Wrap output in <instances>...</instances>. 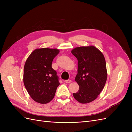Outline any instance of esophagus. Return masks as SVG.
<instances>
[{"label":"esophagus","mask_w":132,"mask_h":132,"mask_svg":"<svg viewBox=\"0 0 132 132\" xmlns=\"http://www.w3.org/2000/svg\"><path fill=\"white\" fill-rule=\"evenodd\" d=\"M65 82L66 83H70V82H71V80H66L65 81Z\"/></svg>","instance_id":"1"}]
</instances>
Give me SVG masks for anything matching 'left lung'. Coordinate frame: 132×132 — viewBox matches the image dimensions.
Segmentation results:
<instances>
[{"instance_id": "8db88e82", "label": "left lung", "mask_w": 132, "mask_h": 132, "mask_svg": "<svg viewBox=\"0 0 132 132\" xmlns=\"http://www.w3.org/2000/svg\"><path fill=\"white\" fill-rule=\"evenodd\" d=\"M71 52L78 59V74L75 80L79 86L73 96L80 103H90L97 97L107 80L104 55L93 46L76 47Z\"/></svg>"}]
</instances>
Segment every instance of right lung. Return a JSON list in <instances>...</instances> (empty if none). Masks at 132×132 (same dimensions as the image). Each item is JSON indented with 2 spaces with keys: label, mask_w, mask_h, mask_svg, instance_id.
I'll return each instance as SVG.
<instances>
[{
  "label": "right lung",
  "mask_w": 132,
  "mask_h": 132,
  "mask_svg": "<svg viewBox=\"0 0 132 132\" xmlns=\"http://www.w3.org/2000/svg\"><path fill=\"white\" fill-rule=\"evenodd\" d=\"M59 53L57 48H37L26 61L23 81L28 93L36 102L46 104L54 97L59 82L52 63Z\"/></svg>",
  "instance_id": "obj_1"
}]
</instances>
